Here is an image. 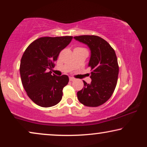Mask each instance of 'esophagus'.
<instances>
[{"label": "esophagus", "instance_id": "obj_1", "mask_svg": "<svg viewBox=\"0 0 147 147\" xmlns=\"http://www.w3.org/2000/svg\"><path fill=\"white\" fill-rule=\"evenodd\" d=\"M74 80H75V78H71V77L69 78V81L70 82H73V81H74Z\"/></svg>", "mask_w": 147, "mask_h": 147}]
</instances>
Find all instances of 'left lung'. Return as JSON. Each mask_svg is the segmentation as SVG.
I'll use <instances>...</instances> for the list:
<instances>
[{"mask_svg":"<svg viewBox=\"0 0 147 147\" xmlns=\"http://www.w3.org/2000/svg\"><path fill=\"white\" fill-rule=\"evenodd\" d=\"M74 39L87 45L91 51L88 67L92 70V82L83 81L84 88L77 93L78 100L86 106L97 107L109 100L117 84L119 67L115 51L98 36H76Z\"/></svg>","mask_w":147,"mask_h":147,"instance_id":"1","label":"left lung"}]
</instances>
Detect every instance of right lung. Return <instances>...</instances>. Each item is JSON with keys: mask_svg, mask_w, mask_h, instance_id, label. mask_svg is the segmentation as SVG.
<instances>
[{"mask_svg": "<svg viewBox=\"0 0 147 147\" xmlns=\"http://www.w3.org/2000/svg\"><path fill=\"white\" fill-rule=\"evenodd\" d=\"M72 38H39L24 52L19 69L21 82L28 96L38 106L48 108L61 101L69 78L66 75L57 76L48 70L55 67L60 51L69 45Z\"/></svg>", "mask_w": 147, "mask_h": 147, "instance_id": "right-lung-1", "label": "right lung"}]
</instances>
